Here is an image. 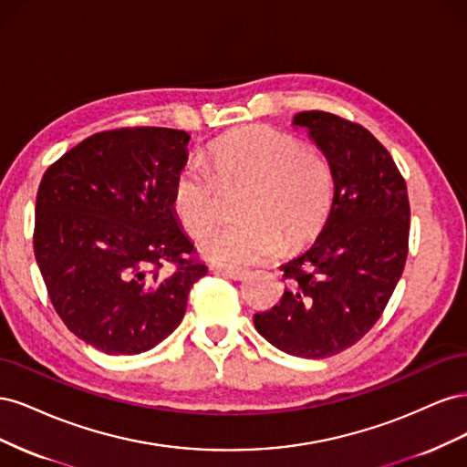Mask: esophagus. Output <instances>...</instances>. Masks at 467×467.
Wrapping results in <instances>:
<instances>
[{
    "label": "esophagus",
    "mask_w": 467,
    "mask_h": 467,
    "mask_svg": "<svg viewBox=\"0 0 467 467\" xmlns=\"http://www.w3.org/2000/svg\"><path fill=\"white\" fill-rule=\"evenodd\" d=\"M210 271L212 273H216V275H223V276H228V278H232V280H242L245 275H247V271L245 268H239V266H230V265H210Z\"/></svg>",
    "instance_id": "obj_1"
}]
</instances>
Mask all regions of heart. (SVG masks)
<instances>
[{
    "mask_svg": "<svg viewBox=\"0 0 467 467\" xmlns=\"http://www.w3.org/2000/svg\"><path fill=\"white\" fill-rule=\"evenodd\" d=\"M212 174L201 163L181 167L171 208L192 237L222 218V189L245 187L242 222L210 234L201 249L208 259L247 265L275 257L282 247L312 242L329 216L335 192L331 163L312 146L266 124H249L216 138L206 150Z\"/></svg>",
    "mask_w": 467,
    "mask_h": 467,
    "instance_id": "b5f03b06",
    "label": "heart"
}]
</instances>
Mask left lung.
I'll list each match as a JSON object with an SVG mask.
<instances>
[{"label": "left lung", "instance_id": "obj_1", "mask_svg": "<svg viewBox=\"0 0 467 467\" xmlns=\"http://www.w3.org/2000/svg\"><path fill=\"white\" fill-rule=\"evenodd\" d=\"M331 163L335 192L323 232L280 266L288 288L255 329L276 348L327 358L355 345L384 312L409 251L411 208L389 151L364 126L323 110L294 117Z\"/></svg>", "mask_w": 467, "mask_h": 467}]
</instances>
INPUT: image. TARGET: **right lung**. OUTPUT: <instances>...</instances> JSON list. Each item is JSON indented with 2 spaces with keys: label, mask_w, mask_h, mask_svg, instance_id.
Listing matches in <instances>:
<instances>
[{
  "label": "right lung",
  "mask_w": 467,
  "mask_h": 467,
  "mask_svg": "<svg viewBox=\"0 0 467 467\" xmlns=\"http://www.w3.org/2000/svg\"><path fill=\"white\" fill-rule=\"evenodd\" d=\"M189 140L155 126L97 132L40 181L33 247L50 302L105 355L161 343L208 271L171 208Z\"/></svg>",
  "instance_id": "add662e5"
}]
</instances>
